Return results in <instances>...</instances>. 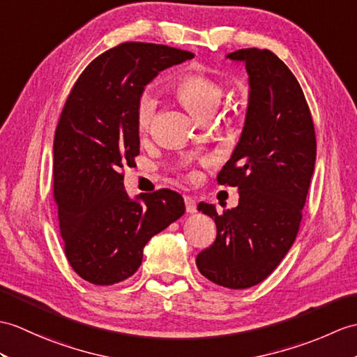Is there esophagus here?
Wrapping results in <instances>:
<instances>
[{
	"mask_svg": "<svg viewBox=\"0 0 357 357\" xmlns=\"http://www.w3.org/2000/svg\"><path fill=\"white\" fill-rule=\"evenodd\" d=\"M184 202H185V211L187 213H190V214L196 213V201L192 196H185Z\"/></svg>",
	"mask_w": 357,
	"mask_h": 357,
	"instance_id": "esophagus-1",
	"label": "esophagus"
}]
</instances>
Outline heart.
I'll return each mask as SVG.
<instances>
[{"label":"heart","instance_id":"b5f03b06","mask_svg":"<svg viewBox=\"0 0 357 357\" xmlns=\"http://www.w3.org/2000/svg\"><path fill=\"white\" fill-rule=\"evenodd\" d=\"M173 91L187 109L196 119H210L218 111L223 97V85L202 73H185L173 84ZM158 98L152 91H144L138 98L137 123L141 132H146L156 115Z\"/></svg>","mask_w":357,"mask_h":357}]
</instances>
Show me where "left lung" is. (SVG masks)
Here are the masks:
<instances>
[{"instance_id":"8db88e82","label":"left lung","mask_w":357,"mask_h":357,"mask_svg":"<svg viewBox=\"0 0 357 357\" xmlns=\"http://www.w3.org/2000/svg\"><path fill=\"white\" fill-rule=\"evenodd\" d=\"M243 62L250 76L245 126L229 161L218 175L238 188V205L218 214L214 243L196 257L205 278L228 289H246L269 277L295 242L317 160L309 105L287 65L269 50L243 48L227 54Z\"/></svg>"}]
</instances>
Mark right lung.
<instances>
[{
  "label": "right lung",
  "mask_w": 357,
  "mask_h": 357,
  "mask_svg": "<svg viewBox=\"0 0 357 357\" xmlns=\"http://www.w3.org/2000/svg\"><path fill=\"white\" fill-rule=\"evenodd\" d=\"M167 45L124 43L80 74L57 123L53 144V193L66 260L97 286L120 283L138 271L143 250L185 211L169 188L124 190L123 165L139 153L137 105L158 73L193 59Z\"/></svg>",
  "instance_id": "obj_1"
}]
</instances>
